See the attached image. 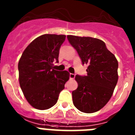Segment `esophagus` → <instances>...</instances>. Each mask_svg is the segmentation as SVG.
Wrapping results in <instances>:
<instances>
[{
	"mask_svg": "<svg viewBox=\"0 0 135 135\" xmlns=\"http://www.w3.org/2000/svg\"><path fill=\"white\" fill-rule=\"evenodd\" d=\"M75 76H76V75H75L74 74L70 73V79H74V78H75Z\"/></svg>",
	"mask_w": 135,
	"mask_h": 135,
	"instance_id": "esophagus-1",
	"label": "esophagus"
}]
</instances>
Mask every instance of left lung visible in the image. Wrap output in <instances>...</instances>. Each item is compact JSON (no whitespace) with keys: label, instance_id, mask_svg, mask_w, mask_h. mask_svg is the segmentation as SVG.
<instances>
[{"label":"left lung","instance_id":"obj_1","mask_svg":"<svg viewBox=\"0 0 135 135\" xmlns=\"http://www.w3.org/2000/svg\"><path fill=\"white\" fill-rule=\"evenodd\" d=\"M67 38L82 65H88L86 76L75 77L78 86L72 92L74 105L84 113L97 112L107 104L114 93L118 79V61L99 39L71 35Z\"/></svg>","mask_w":135,"mask_h":135}]
</instances>
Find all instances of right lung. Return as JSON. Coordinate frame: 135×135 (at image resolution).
I'll return each mask as SVG.
<instances>
[{"mask_svg": "<svg viewBox=\"0 0 135 135\" xmlns=\"http://www.w3.org/2000/svg\"><path fill=\"white\" fill-rule=\"evenodd\" d=\"M65 35L44 34L27 46L18 64L20 87L28 103L45 110L56 104L59 93L69 80L68 71L54 69Z\"/></svg>", "mask_w": 135, "mask_h": 135, "instance_id": "right-lung-1", "label": "right lung"}]
</instances>
